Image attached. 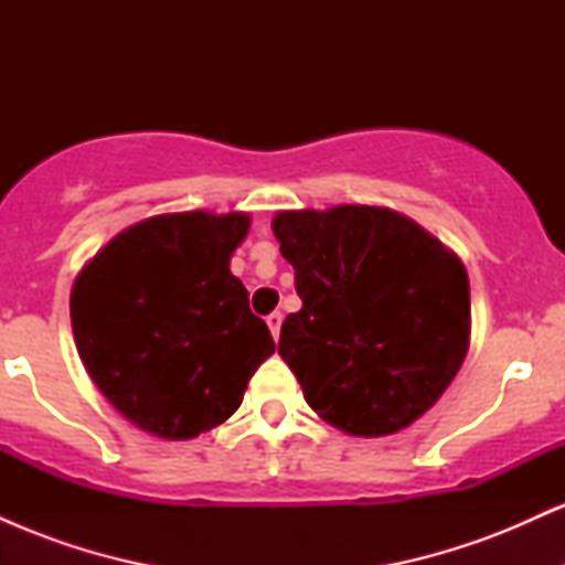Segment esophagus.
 Segmentation results:
<instances>
[{
	"label": "esophagus",
	"mask_w": 565,
	"mask_h": 565,
	"mask_svg": "<svg viewBox=\"0 0 565 565\" xmlns=\"http://www.w3.org/2000/svg\"><path fill=\"white\" fill-rule=\"evenodd\" d=\"M265 321H268V329H270V334H274V337L281 334V321H284V316L278 313V310H274V313H270L268 319H265Z\"/></svg>",
	"instance_id": "1"
}]
</instances>
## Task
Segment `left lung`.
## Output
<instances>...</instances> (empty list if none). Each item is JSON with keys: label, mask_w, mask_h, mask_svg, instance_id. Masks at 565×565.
<instances>
[{"label": "left lung", "mask_w": 565, "mask_h": 565, "mask_svg": "<svg viewBox=\"0 0 565 565\" xmlns=\"http://www.w3.org/2000/svg\"><path fill=\"white\" fill-rule=\"evenodd\" d=\"M302 308L281 327L308 406L348 436H391L451 385L470 342L462 260L385 206L278 212Z\"/></svg>", "instance_id": "left-lung-1"}]
</instances>
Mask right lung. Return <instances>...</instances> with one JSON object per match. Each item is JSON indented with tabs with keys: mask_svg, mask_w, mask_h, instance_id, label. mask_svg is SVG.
I'll return each instance as SVG.
<instances>
[{
	"mask_svg": "<svg viewBox=\"0 0 565 565\" xmlns=\"http://www.w3.org/2000/svg\"><path fill=\"white\" fill-rule=\"evenodd\" d=\"M249 215L174 212L129 225L71 289V327L97 391L140 430L196 438L242 406L274 337L231 274Z\"/></svg>",
	"mask_w": 565,
	"mask_h": 565,
	"instance_id": "add662e5",
	"label": "right lung"
}]
</instances>
